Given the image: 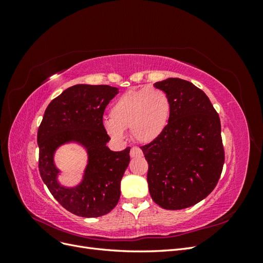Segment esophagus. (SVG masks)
I'll return each mask as SVG.
<instances>
[{"label": "esophagus", "mask_w": 263, "mask_h": 263, "mask_svg": "<svg viewBox=\"0 0 263 263\" xmlns=\"http://www.w3.org/2000/svg\"><path fill=\"white\" fill-rule=\"evenodd\" d=\"M142 156V151L140 148L138 147H133L132 150H130V157L134 158V157H141Z\"/></svg>", "instance_id": "1"}]
</instances>
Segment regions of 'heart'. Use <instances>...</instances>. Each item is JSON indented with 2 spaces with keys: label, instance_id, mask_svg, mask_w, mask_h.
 <instances>
[{
  "label": "heart",
  "instance_id": "b5f03b06",
  "mask_svg": "<svg viewBox=\"0 0 263 263\" xmlns=\"http://www.w3.org/2000/svg\"><path fill=\"white\" fill-rule=\"evenodd\" d=\"M171 114L170 99L158 87L132 89L122 94L109 110L110 119L104 127L110 137L122 139L124 130L130 129L138 142L157 139L168 126Z\"/></svg>",
  "mask_w": 263,
  "mask_h": 263
}]
</instances>
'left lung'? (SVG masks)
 <instances>
[{
	"label": "left lung",
	"instance_id": "1",
	"mask_svg": "<svg viewBox=\"0 0 263 263\" xmlns=\"http://www.w3.org/2000/svg\"><path fill=\"white\" fill-rule=\"evenodd\" d=\"M155 86L168 94L171 114L160 136L140 147L148 162L149 192L164 210L186 209L204 200L220 178V119L208 95L191 82L170 78Z\"/></svg>",
	"mask_w": 263,
	"mask_h": 263
}]
</instances>
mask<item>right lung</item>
Wrapping results in <instances>:
<instances>
[{
  "instance_id": "right-lung-1",
  "label": "right lung",
  "mask_w": 263,
  "mask_h": 263,
  "mask_svg": "<svg viewBox=\"0 0 263 263\" xmlns=\"http://www.w3.org/2000/svg\"><path fill=\"white\" fill-rule=\"evenodd\" d=\"M117 87L77 84L63 91L47 106L37 133L38 168L52 196L70 213L81 217H99L112 211L121 196V180L130 161L127 147L112 151L103 115ZM70 140L88 149L89 163L84 181L73 189L61 187L53 164L55 148Z\"/></svg>"
}]
</instances>
